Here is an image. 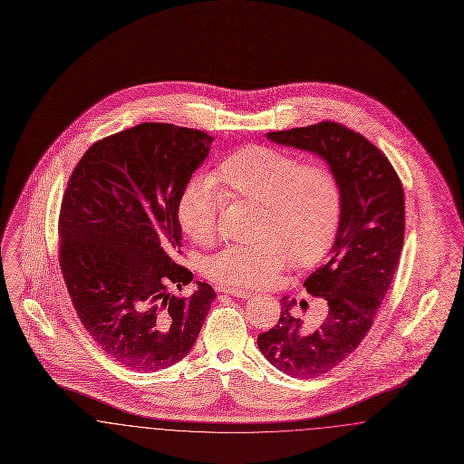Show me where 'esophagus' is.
<instances>
[{
    "instance_id": "34e87169",
    "label": "esophagus",
    "mask_w": 464,
    "mask_h": 464,
    "mask_svg": "<svg viewBox=\"0 0 464 464\" xmlns=\"http://www.w3.org/2000/svg\"><path fill=\"white\" fill-rule=\"evenodd\" d=\"M218 292H221V294H229V295H233V297H242V299H248V297H252V295H254V292H250V290H245V288L226 287V285H219V287H218Z\"/></svg>"
}]
</instances>
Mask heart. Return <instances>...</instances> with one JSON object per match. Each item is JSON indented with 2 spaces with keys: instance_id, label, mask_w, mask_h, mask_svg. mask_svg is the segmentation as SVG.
<instances>
[{
  "instance_id": "obj_1",
  "label": "heart",
  "mask_w": 464,
  "mask_h": 464,
  "mask_svg": "<svg viewBox=\"0 0 464 464\" xmlns=\"http://www.w3.org/2000/svg\"><path fill=\"white\" fill-rule=\"evenodd\" d=\"M224 198L261 205V238L227 245L207 261V276L226 287H263L290 259L316 265L343 219V188L331 167L304 163L273 146H243L222 160L214 176L193 177L177 199L182 233L193 242H212Z\"/></svg>"
}]
</instances>
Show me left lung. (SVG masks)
<instances>
[{
    "label": "left lung",
    "mask_w": 464,
    "mask_h": 464,
    "mask_svg": "<svg viewBox=\"0 0 464 464\" xmlns=\"http://www.w3.org/2000/svg\"><path fill=\"white\" fill-rule=\"evenodd\" d=\"M273 142L324 158L343 188V219L325 265L304 287L327 304L316 329L294 318L284 297L278 324L257 335L266 360L285 374H327L358 348L392 285L405 233V197L390 160L362 133L320 121L267 133Z\"/></svg>",
    "instance_id": "obj_1"
}]
</instances>
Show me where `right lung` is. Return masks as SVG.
I'll return each instance as SVG.
<instances>
[{"instance_id": "1", "label": "right lung", "mask_w": 464, "mask_h": 464, "mask_svg": "<svg viewBox=\"0 0 464 464\" xmlns=\"http://www.w3.org/2000/svg\"><path fill=\"white\" fill-rule=\"evenodd\" d=\"M212 137L140 123L92 144L67 180L59 265L78 318L121 365L156 372L191 352L216 292L174 263L177 199L208 156Z\"/></svg>"}]
</instances>
